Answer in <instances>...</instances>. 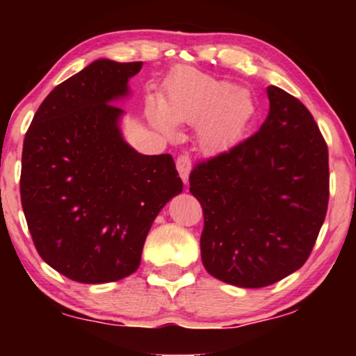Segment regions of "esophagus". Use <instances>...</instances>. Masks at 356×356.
<instances>
[{
    "mask_svg": "<svg viewBox=\"0 0 356 356\" xmlns=\"http://www.w3.org/2000/svg\"><path fill=\"white\" fill-rule=\"evenodd\" d=\"M177 170H178L179 177H181L183 181L186 183L189 172H191V157H189L188 154L179 155V157L177 159Z\"/></svg>",
    "mask_w": 356,
    "mask_h": 356,
    "instance_id": "1",
    "label": "esophagus"
}]
</instances>
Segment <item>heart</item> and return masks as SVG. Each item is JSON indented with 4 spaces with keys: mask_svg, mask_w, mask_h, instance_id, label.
Segmentation results:
<instances>
[{
    "mask_svg": "<svg viewBox=\"0 0 356 356\" xmlns=\"http://www.w3.org/2000/svg\"><path fill=\"white\" fill-rule=\"evenodd\" d=\"M254 115L250 92L194 67L168 77L163 100H150L149 118L172 136L175 123H197V140L206 152H222L240 143Z\"/></svg>",
    "mask_w": 356,
    "mask_h": 356,
    "instance_id": "heart-1",
    "label": "heart"
}]
</instances>
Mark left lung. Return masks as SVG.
<instances>
[{
	"label": "left lung",
	"mask_w": 356,
	"mask_h": 356,
	"mask_svg": "<svg viewBox=\"0 0 356 356\" xmlns=\"http://www.w3.org/2000/svg\"><path fill=\"white\" fill-rule=\"evenodd\" d=\"M261 129L196 163L189 191L201 202V257L209 274L261 289L308 259L329 204L327 144L293 95L267 87Z\"/></svg>",
	"instance_id": "left-lung-1"
}]
</instances>
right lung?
<instances>
[{"label":"right lung","mask_w":356,"mask_h":356,"mask_svg":"<svg viewBox=\"0 0 356 356\" xmlns=\"http://www.w3.org/2000/svg\"><path fill=\"white\" fill-rule=\"evenodd\" d=\"M143 61L97 60L38 106L22 147L21 202L38 254L81 284L138 270L157 213L181 193L170 154L124 143L111 102L128 95Z\"/></svg>","instance_id":"obj_1"}]
</instances>
